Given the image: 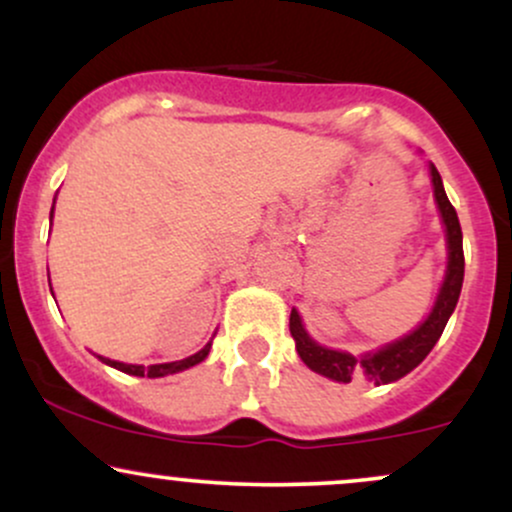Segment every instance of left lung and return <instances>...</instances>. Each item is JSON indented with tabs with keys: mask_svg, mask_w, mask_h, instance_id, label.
Wrapping results in <instances>:
<instances>
[{
	"mask_svg": "<svg viewBox=\"0 0 512 512\" xmlns=\"http://www.w3.org/2000/svg\"><path fill=\"white\" fill-rule=\"evenodd\" d=\"M431 178H433V192H436V202L443 216L445 231H448V274H445L443 289L438 293V301L433 305L431 315L426 317L424 325L419 330L407 334L404 339H399L395 344H387L385 349L375 351V354H366L361 358L344 354V351L325 349V346L315 344L308 337V332L303 330L301 317L296 310H291L289 330L291 337L296 339V351L303 358V363L315 373L325 375V378L337 380V383H351L356 378H368L375 385L395 383V380L407 375L409 370L419 366L424 358L431 354V349L443 334L445 325H448L452 310H455L457 298L462 291V279H464V252H462V228L460 219H457V211L450 204L448 195L443 190V180L436 166L431 163Z\"/></svg>",
	"mask_w": 512,
	"mask_h": 512,
	"instance_id": "obj_1",
	"label": "left lung"
}]
</instances>
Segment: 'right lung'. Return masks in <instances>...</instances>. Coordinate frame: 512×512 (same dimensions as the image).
I'll return each instance as SVG.
<instances>
[{"mask_svg": "<svg viewBox=\"0 0 512 512\" xmlns=\"http://www.w3.org/2000/svg\"><path fill=\"white\" fill-rule=\"evenodd\" d=\"M209 349H211V344L204 346L202 351H197L195 356H187V358H182V361H173V363H156V366H149V368H144V366H132V363L110 361V358H103V356H98V358H101L103 363H108V366L122 370V373L139 375V378H144V375H149V378H163V375L178 373V370H185V368H190V366H197V363H202L204 358H207Z\"/></svg>", "mask_w": 512, "mask_h": 512, "instance_id": "obj_1", "label": "right lung"}]
</instances>
